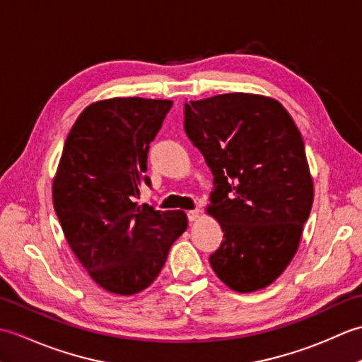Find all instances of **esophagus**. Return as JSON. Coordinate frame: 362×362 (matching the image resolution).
<instances>
[{"instance_id":"obj_1","label":"esophagus","mask_w":362,"mask_h":362,"mask_svg":"<svg viewBox=\"0 0 362 362\" xmlns=\"http://www.w3.org/2000/svg\"><path fill=\"white\" fill-rule=\"evenodd\" d=\"M187 216H188V221H189V222H194V221L199 218V210H189V211L187 213Z\"/></svg>"}]
</instances>
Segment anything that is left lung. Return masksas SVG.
Masks as SVG:
<instances>
[{
	"label": "left lung",
	"instance_id": "8db88e82",
	"mask_svg": "<svg viewBox=\"0 0 362 362\" xmlns=\"http://www.w3.org/2000/svg\"><path fill=\"white\" fill-rule=\"evenodd\" d=\"M183 126L213 174L209 211L224 232L214 274L238 292L269 286L296 255L313 206L296 122L275 99L228 93L185 103Z\"/></svg>",
	"mask_w": 362,
	"mask_h": 362
}]
</instances>
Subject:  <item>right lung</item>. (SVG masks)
Listing matches in <instances>:
<instances>
[{
    "instance_id": "1",
    "label": "right lung",
    "mask_w": 362,
    "mask_h": 362,
    "mask_svg": "<svg viewBox=\"0 0 362 362\" xmlns=\"http://www.w3.org/2000/svg\"><path fill=\"white\" fill-rule=\"evenodd\" d=\"M173 101L113 98L88 105L68 134L56 179L54 210L74 255L105 291L134 296L157 279L183 211L138 205L151 187L149 144Z\"/></svg>"
}]
</instances>
